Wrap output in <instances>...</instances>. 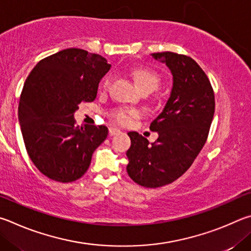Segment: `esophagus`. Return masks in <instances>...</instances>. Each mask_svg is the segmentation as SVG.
<instances>
[{"instance_id": "1", "label": "esophagus", "mask_w": 251, "mask_h": 251, "mask_svg": "<svg viewBox=\"0 0 251 251\" xmlns=\"http://www.w3.org/2000/svg\"><path fill=\"white\" fill-rule=\"evenodd\" d=\"M120 132H121L120 130L117 129V128H113V126H112V128H110V129H109V133H110V135H116V134H119Z\"/></svg>"}]
</instances>
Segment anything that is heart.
<instances>
[{"label": "heart", "mask_w": 251, "mask_h": 251, "mask_svg": "<svg viewBox=\"0 0 251 251\" xmlns=\"http://www.w3.org/2000/svg\"><path fill=\"white\" fill-rule=\"evenodd\" d=\"M133 78L135 80L137 86L142 90V92H152L159 87L161 82V78L159 74L151 68L148 67H140L133 70ZM112 76L108 75L104 78L102 82L103 87H107L111 82ZM140 116L139 110L132 108H119L113 110L111 112L112 120L120 126H128L132 122L134 119H137Z\"/></svg>", "instance_id": "obj_1"}]
</instances>
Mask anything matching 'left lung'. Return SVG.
I'll return each mask as SVG.
<instances>
[{
	"label": "left lung",
	"instance_id": "obj_1",
	"mask_svg": "<svg viewBox=\"0 0 251 251\" xmlns=\"http://www.w3.org/2000/svg\"><path fill=\"white\" fill-rule=\"evenodd\" d=\"M168 66L173 87L165 107L151 122L159 138L149 144L138 132H129L126 172L143 187L155 188L174 182L191 168L207 140L215 111L213 87L204 70L191 57L176 52H154Z\"/></svg>",
	"mask_w": 251,
	"mask_h": 251
}]
</instances>
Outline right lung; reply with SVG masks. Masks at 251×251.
Here are the masks:
<instances>
[{"label":"right lung","mask_w":251,"mask_h":251,"mask_svg":"<svg viewBox=\"0 0 251 251\" xmlns=\"http://www.w3.org/2000/svg\"><path fill=\"white\" fill-rule=\"evenodd\" d=\"M111 65L98 54L67 48L38 61L22 90L19 121L26 151L48 178L69 183L89 168L108 135L104 126H75L74 113L91 102Z\"/></svg>","instance_id":"add662e5"}]
</instances>
